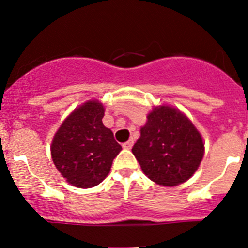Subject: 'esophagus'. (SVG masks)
Segmentation results:
<instances>
[{
    "mask_svg": "<svg viewBox=\"0 0 248 248\" xmlns=\"http://www.w3.org/2000/svg\"><path fill=\"white\" fill-rule=\"evenodd\" d=\"M133 144H134V140H133V139H129L128 141L124 142V144L122 145V147L126 148V150H131V148L133 147Z\"/></svg>",
    "mask_w": 248,
    "mask_h": 248,
    "instance_id": "34e87169",
    "label": "esophagus"
}]
</instances>
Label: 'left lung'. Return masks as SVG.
Wrapping results in <instances>:
<instances>
[{"mask_svg": "<svg viewBox=\"0 0 248 248\" xmlns=\"http://www.w3.org/2000/svg\"><path fill=\"white\" fill-rule=\"evenodd\" d=\"M140 133L132 152L151 181L174 186L197 170L204 144L191 121L179 110L168 106L155 108Z\"/></svg>", "mask_w": 248, "mask_h": 248, "instance_id": "1", "label": "left lung"}]
</instances>
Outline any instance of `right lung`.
<instances>
[{"mask_svg": "<svg viewBox=\"0 0 248 248\" xmlns=\"http://www.w3.org/2000/svg\"><path fill=\"white\" fill-rule=\"evenodd\" d=\"M103 115L102 104L89 101L66 117L54 135L52 159L72 186L88 189L100 184L122 150L113 132L103 126Z\"/></svg>", "mask_w": 248, "mask_h": 248, "instance_id": "add662e5", "label": "right lung"}]
</instances>
